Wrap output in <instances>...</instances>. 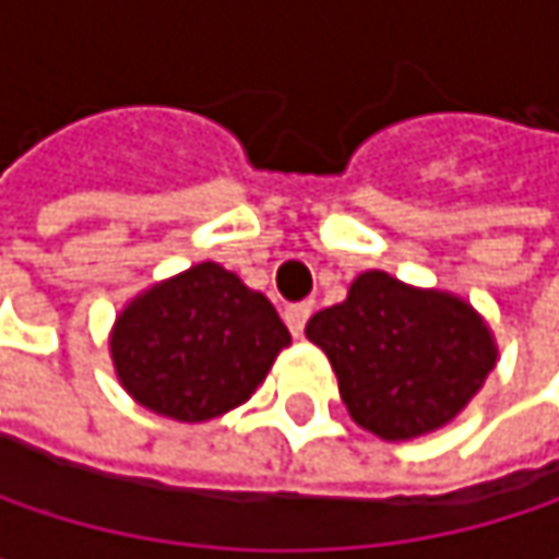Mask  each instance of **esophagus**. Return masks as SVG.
Listing matches in <instances>:
<instances>
[{
    "label": "esophagus",
    "instance_id": "34e87169",
    "mask_svg": "<svg viewBox=\"0 0 559 559\" xmlns=\"http://www.w3.org/2000/svg\"><path fill=\"white\" fill-rule=\"evenodd\" d=\"M310 320V304H290L284 307V323L294 336H304V326Z\"/></svg>",
    "mask_w": 559,
    "mask_h": 559
}]
</instances>
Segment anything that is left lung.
<instances>
[{
	"label": "left lung",
	"mask_w": 559,
	"mask_h": 559,
	"mask_svg": "<svg viewBox=\"0 0 559 559\" xmlns=\"http://www.w3.org/2000/svg\"><path fill=\"white\" fill-rule=\"evenodd\" d=\"M304 333L326 353L349 417L391 443L447 427L499 362L496 333L469 300L379 269Z\"/></svg>",
	"instance_id": "1"
}]
</instances>
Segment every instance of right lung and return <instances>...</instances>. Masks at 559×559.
I'll use <instances>...</instances> for the list:
<instances>
[{"label": "right lung", "instance_id": "right-lung-1", "mask_svg": "<svg viewBox=\"0 0 559 559\" xmlns=\"http://www.w3.org/2000/svg\"><path fill=\"white\" fill-rule=\"evenodd\" d=\"M284 346L290 333L272 300L216 262L145 287L119 310L109 333L119 385L180 424L246 404Z\"/></svg>", "mask_w": 559, "mask_h": 559}]
</instances>
